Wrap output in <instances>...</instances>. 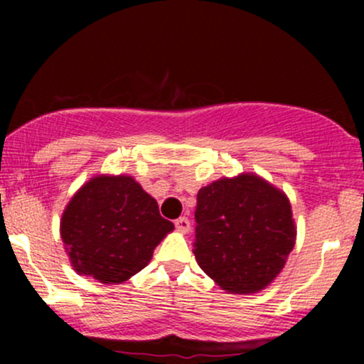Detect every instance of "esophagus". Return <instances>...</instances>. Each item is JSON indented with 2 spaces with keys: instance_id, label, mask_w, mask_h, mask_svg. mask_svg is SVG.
<instances>
[{
  "instance_id": "obj_1",
  "label": "esophagus",
  "mask_w": 364,
  "mask_h": 364,
  "mask_svg": "<svg viewBox=\"0 0 364 364\" xmlns=\"http://www.w3.org/2000/svg\"><path fill=\"white\" fill-rule=\"evenodd\" d=\"M174 225H176V229L179 232H188V231H190V228H191L188 217H179L176 223H174Z\"/></svg>"
}]
</instances>
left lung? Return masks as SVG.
<instances>
[{"label": "left lung", "mask_w": 364, "mask_h": 364, "mask_svg": "<svg viewBox=\"0 0 364 364\" xmlns=\"http://www.w3.org/2000/svg\"><path fill=\"white\" fill-rule=\"evenodd\" d=\"M195 220L200 269L232 294L265 289L294 248L289 198L253 173L200 188Z\"/></svg>", "instance_id": "8db88e82"}]
</instances>
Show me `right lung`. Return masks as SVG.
Listing matches in <instances>:
<instances>
[{
	"mask_svg": "<svg viewBox=\"0 0 364 364\" xmlns=\"http://www.w3.org/2000/svg\"><path fill=\"white\" fill-rule=\"evenodd\" d=\"M173 229L156 200L124 174L89 179L72 196L60 225L75 272L102 284H121L140 272Z\"/></svg>",
	"mask_w": 364,
	"mask_h": 364,
	"instance_id": "1",
	"label": "right lung"
}]
</instances>
